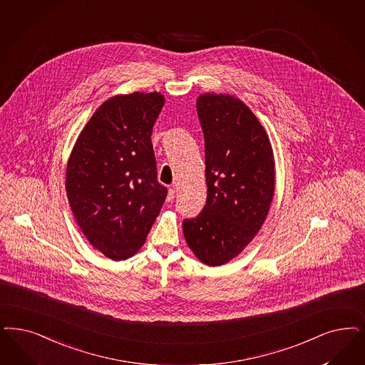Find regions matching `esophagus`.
Returning <instances> with one entry per match:
<instances>
[{"label": "esophagus", "mask_w": 365, "mask_h": 365, "mask_svg": "<svg viewBox=\"0 0 365 365\" xmlns=\"http://www.w3.org/2000/svg\"><path fill=\"white\" fill-rule=\"evenodd\" d=\"M174 198H175V189H174V187H170V189H168V194H167V201H174Z\"/></svg>", "instance_id": "obj_1"}]
</instances>
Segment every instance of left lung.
Returning <instances> with one entry per match:
<instances>
[{
  "mask_svg": "<svg viewBox=\"0 0 365 365\" xmlns=\"http://www.w3.org/2000/svg\"><path fill=\"white\" fill-rule=\"evenodd\" d=\"M206 205L183 220L190 250L205 264L236 257L264 224L275 191L274 152L251 109L229 94H202Z\"/></svg>",
  "mask_w": 365,
  "mask_h": 365,
  "instance_id": "left-lung-1",
  "label": "left lung"
}]
</instances>
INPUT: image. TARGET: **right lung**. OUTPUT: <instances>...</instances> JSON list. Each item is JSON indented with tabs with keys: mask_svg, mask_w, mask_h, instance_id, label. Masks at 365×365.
I'll list each match as a JSON object with an SVG mask.
<instances>
[{
	"mask_svg": "<svg viewBox=\"0 0 365 365\" xmlns=\"http://www.w3.org/2000/svg\"><path fill=\"white\" fill-rule=\"evenodd\" d=\"M163 105L160 93L105 101L67 163L66 191L76 222L90 244L115 262L143 247L167 197L151 141Z\"/></svg>",
	"mask_w": 365,
	"mask_h": 365,
	"instance_id": "1",
	"label": "right lung"
}]
</instances>
